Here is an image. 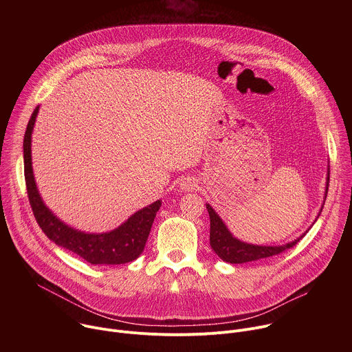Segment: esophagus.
<instances>
[{
    "label": "esophagus",
    "instance_id": "esophagus-1",
    "mask_svg": "<svg viewBox=\"0 0 352 352\" xmlns=\"http://www.w3.org/2000/svg\"><path fill=\"white\" fill-rule=\"evenodd\" d=\"M179 185H181V189H182V190H186V192L197 189V184H196L195 179H192V178H184Z\"/></svg>",
    "mask_w": 352,
    "mask_h": 352
}]
</instances>
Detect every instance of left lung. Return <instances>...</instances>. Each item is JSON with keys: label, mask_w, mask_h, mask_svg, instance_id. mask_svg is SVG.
Masks as SVG:
<instances>
[{"label": "left lung", "mask_w": 352, "mask_h": 352, "mask_svg": "<svg viewBox=\"0 0 352 352\" xmlns=\"http://www.w3.org/2000/svg\"><path fill=\"white\" fill-rule=\"evenodd\" d=\"M329 171H327V182H326V196H327L329 181H330ZM206 209L210 216V246L220 259L228 263H246V262H254V261L278 255L284 252L285 249L292 248L296 242H299L300 238H304L305 235L302 234L295 241L288 242L285 245H278V246H261V245L245 243L232 236V234L228 231V228L226 227L220 216L212 209L210 205H206Z\"/></svg>", "instance_id": "obj_1"}]
</instances>
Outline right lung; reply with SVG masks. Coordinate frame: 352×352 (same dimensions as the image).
I'll return each mask as SVG.
<instances>
[{
  "label": "right lung",
  "mask_w": 352,
  "mask_h": 352,
  "mask_svg": "<svg viewBox=\"0 0 352 352\" xmlns=\"http://www.w3.org/2000/svg\"><path fill=\"white\" fill-rule=\"evenodd\" d=\"M37 113L38 107L34 109L28 122L23 139V160L29 204L43 232L58 246L71 250L72 254L91 265H122L139 258L144 249L156 213L162 206V200H156L155 204L143 208L118 228L104 234H86L60 221L43 204L33 177L30 143Z\"/></svg>",
  "instance_id": "1"
}]
</instances>
